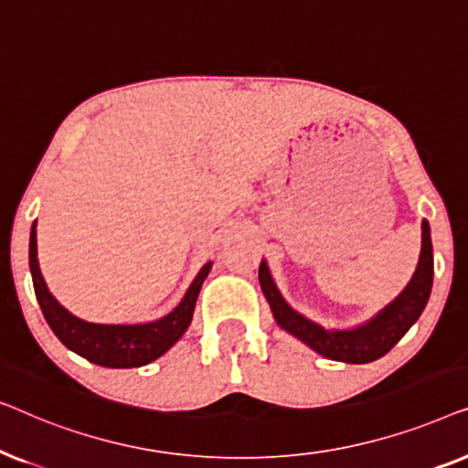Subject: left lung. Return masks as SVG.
<instances>
[{
	"instance_id": "obj_1",
	"label": "left lung",
	"mask_w": 468,
	"mask_h": 468,
	"mask_svg": "<svg viewBox=\"0 0 468 468\" xmlns=\"http://www.w3.org/2000/svg\"><path fill=\"white\" fill-rule=\"evenodd\" d=\"M432 274H434V260H432V240H431V226L428 221H421V251L420 261L415 268L411 281L405 290L396 296L392 303L370 317L356 328L335 330L324 328L303 313L292 309L279 292L274 283L271 271H268L266 260L260 264V285L261 292L271 304V311L277 324L298 341L309 345L319 356L328 360L345 362V364H367L379 360L386 356L402 336L407 335L409 328L418 322L421 311L426 309L428 298L432 290Z\"/></svg>"
}]
</instances>
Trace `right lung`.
Instances as JSON below:
<instances>
[{
    "mask_svg": "<svg viewBox=\"0 0 468 468\" xmlns=\"http://www.w3.org/2000/svg\"><path fill=\"white\" fill-rule=\"evenodd\" d=\"M210 268H213V261H207L196 274V279L191 281L181 303L168 315L159 317L155 322L95 324L76 317L48 292L47 281L40 272V264H37L36 223L31 226L29 234V271L44 319L69 351L106 368H136L164 356L189 328L197 293H200Z\"/></svg>",
    "mask_w": 468,
    "mask_h": 468,
    "instance_id": "right-lung-1",
    "label": "right lung"
}]
</instances>
